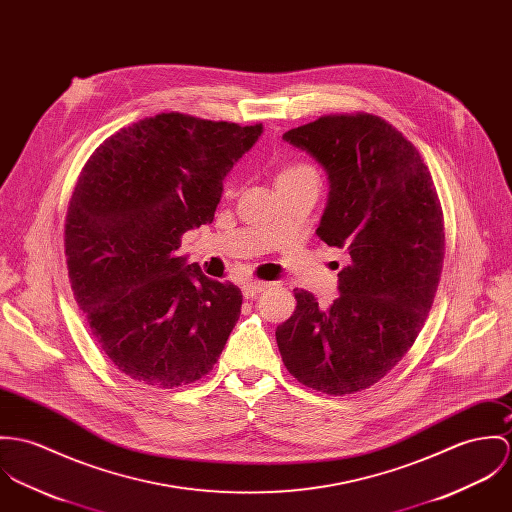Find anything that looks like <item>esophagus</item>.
I'll return each instance as SVG.
<instances>
[{
	"mask_svg": "<svg viewBox=\"0 0 512 512\" xmlns=\"http://www.w3.org/2000/svg\"><path fill=\"white\" fill-rule=\"evenodd\" d=\"M267 286H269V283H261V281H247V283H243L241 290H243V296H245V298H253L255 294L263 292Z\"/></svg>",
	"mask_w": 512,
	"mask_h": 512,
	"instance_id": "esophagus-1",
	"label": "esophagus"
}]
</instances>
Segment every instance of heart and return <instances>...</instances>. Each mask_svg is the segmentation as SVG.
<instances>
[{
  "label": "heart",
  "mask_w": 512,
  "mask_h": 512,
  "mask_svg": "<svg viewBox=\"0 0 512 512\" xmlns=\"http://www.w3.org/2000/svg\"><path fill=\"white\" fill-rule=\"evenodd\" d=\"M300 172H316L310 165L306 163H294V165H288L279 176H286V174H300Z\"/></svg>",
  "instance_id": "b5f03b06"
}]
</instances>
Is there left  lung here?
<instances>
[{"label":"left lung","mask_w":512,"mask_h":512,"mask_svg":"<svg viewBox=\"0 0 512 512\" xmlns=\"http://www.w3.org/2000/svg\"><path fill=\"white\" fill-rule=\"evenodd\" d=\"M283 139L328 174L316 233L351 261L330 308L294 290L296 310L275 332L279 351L298 383L353 395L397 365L428 318L446 253L442 206L416 147L377 115H322Z\"/></svg>","instance_id":"8db88e82"}]
</instances>
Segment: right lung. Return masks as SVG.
<instances>
[{"label": "right lung", "instance_id": "obj_1", "mask_svg": "<svg viewBox=\"0 0 512 512\" xmlns=\"http://www.w3.org/2000/svg\"><path fill=\"white\" fill-rule=\"evenodd\" d=\"M263 125L145 117L108 137L74 186L64 253L74 298L115 367L159 389L208 375L241 314V290L178 257L212 224L224 178Z\"/></svg>", "mask_w": 512, "mask_h": 512}]
</instances>
